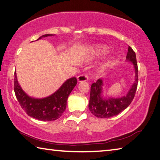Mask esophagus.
<instances>
[{"label": "esophagus", "mask_w": 160, "mask_h": 160, "mask_svg": "<svg viewBox=\"0 0 160 160\" xmlns=\"http://www.w3.org/2000/svg\"><path fill=\"white\" fill-rule=\"evenodd\" d=\"M88 79V77L87 74H82V75H79L78 77H77V81L78 82H86Z\"/></svg>", "instance_id": "34e87169"}]
</instances>
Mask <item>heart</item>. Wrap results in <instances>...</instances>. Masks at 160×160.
Segmentation results:
<instances>
[{
    "instance_id": "heart-1",
    "label": "heart",
    "mask_w": 160,
    "mask_h": 160,
    "mask_svg": "<svg viewBox=\"0 0 160 160\" xmlns=\"http://www.w3.org/2000/svg\"><path fill=\"white\" fill-rule=\"evenodd\" d=\"M92 51L98 55H104L109 52V48L105 45H97L92 48Z\"/></svg>"
}]
</instances>
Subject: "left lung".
<instances>
[{
  "instance_id": "obj_1",
  "label": "left lung",
  "mask_w": 160,
  "mask_h": 160,
  "mask_svg": "<svg viewBox=\"0 0 160 160\" xmlns=\"http://www.w3.org/2000/svg\"><path fill=\"white\" fill-rule=\"evenodd\" d=\"M126 60L133 64L135 72L134 82L126 96L121 98L103 96L104 83L102 78H99L96 83H92L88 108L91 112L98 118H110L116 116L127 108L132 102L137 89L138 78L136 53L130 46H128Z\"/></svg>"
}]
</instances>
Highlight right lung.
<instances>
[{"mask_svg": "<svg viewBox=\"0 0 160 160\" xmlns=\"http://www.w3.org/2000/svg\"><path fill=\"white\" fill-rule=\"evenodd\" d=\"M54 34H45L37 40ZM75 77L67 79L55 93L43 98L31 97L22 90L15 72L14 90L15 96L22 108L28 115L41 121H54L62 115L67 107V98L73 88L77 85Z\"/></svg>", "mask_w": 160, "mask_h": 160, "instance_id": "obj_1", "label": "right lung"}]
</instances>
